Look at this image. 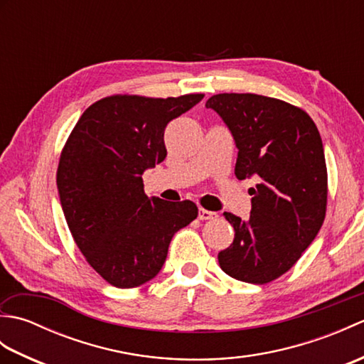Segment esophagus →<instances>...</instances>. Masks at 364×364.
Instances as JSON below:
<instances>
[{
	"instance_id": "1",
	"label": "esophagus",
	"mask_w": 364,
	"mask_h": 364,
	"mask_svg": "<svg viewBox=\"0 0 364 364\" xmlns=\"http://www.w3.org/2000/svg\"><path fill=\"white\" fill-rule=\"evenodd\" d=\"M215 218H218V213H213V211H208V210H203V208H200V213H198L200 220H213Z\"/></svg>"
}]
</instances>
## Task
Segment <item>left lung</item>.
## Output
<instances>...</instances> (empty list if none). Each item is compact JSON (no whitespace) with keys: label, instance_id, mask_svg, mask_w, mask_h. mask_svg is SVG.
Wrapping results in <instances>:
<instances>
[{"label":"left lung","instance_id":"1","mask_svg":"<svg viewBox=\"0 0 364 364\" xmlns=\"http://www.w3.org/2000/svg\"><path fill=\"white\" fill-rule=\"evenodd\" d=\"M233 134L237 180L255 176L250 218L225 213L235 239L219 253L236 280L264 284L296 264L326 219L327 166L310 115L282 100L219 94L206 102Z\"/></svg>","mask_w":364,"mask_h":364}]
</instances>
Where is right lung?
Returning <instances> with one entry per match:
<instances>
[{
    "mask_svg": "<svg viewBox=\"0 0 364 364\" xmlns=\"http://www.w3.org/2000/svg\"><path fill=\"white\" fill-rule=\"evenodd\" d=\"M203 94L112 95L82 112L60 153L56 183L67 225L89 264L117 288L158 275L196 203L149 198L142 173L164 161V129Z\"/></svg>",
    "mask_w": 364,
    "mask_h": 364,
    "instance_id": "1",
    "label": "right lung"
}]
</instances>
